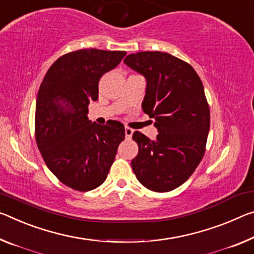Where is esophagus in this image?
<instances>
[{
	"label": "esophagus",
	"mask_w": 254,
	"mask_h": 254,
	"mask_svg": "<svg viewBox=\"0 0 254 254\" xmlns=\"http://www.w3.org/2000/svg\"><path fill=\"white\" fill-rule=\"evenodd\" d=\"M133 130H132L131 127H126V136L127 139H131L132 138V134H133Z\"/></svg>",
	"instance_id": "obj_1"
}]
</instances>
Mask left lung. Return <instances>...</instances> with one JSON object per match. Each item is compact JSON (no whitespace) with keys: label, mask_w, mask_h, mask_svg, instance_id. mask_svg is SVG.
Wrapping results in <instances>:
<instances>
[{"label":"left lung","mask_w":254,"mask_h":254,"mask_svg":"<svg viewBox=\"0 0 254 254\" xmlns=\"http://www.w3.org/2000/svg\"><path fill=\"white\" fill-rule=\"evenodd\" d=\"M124 63L147 80L142 110L159 133L135 131L139 152L131 166L144 188L168 192L182 185L206 151L210 111L203 84L190 64L164 52H139Z\"/></svg>","instance_id":"1"}]
</instances>
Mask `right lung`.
Segmentation results:
<instances>
[{
    "instance_id": "right-lung-1",
    "label": "right lung",
    "mask_w": 254,
    "mask_h": 254,
    "mask_svg": "<svg viewBox=\"0 0 254 254\" xmlns=\"http://www.w3.org/2000/svg\"><path fill=\"white\" fill-rule=\"evenodd\" d=\"M124 51L79 50L52 64L40 84L35 114L36 142L44 162L63 184L90 191L106 180L126 128L88 120V105L98 99L102 75L116 67Z\"/></svg>"
}]
</instances>
